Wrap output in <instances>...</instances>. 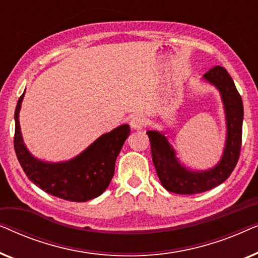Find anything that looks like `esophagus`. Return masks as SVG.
Instances as JSON below:
<instances>
[{"mask_svg":"<svg viewBox=\"0 0 258 258\" xmlns=\"http://www.w3.org/2000/svg\"><path fill=\"white\" fill-rule=\"evenodd\" d=\"M146 124H147L146 117L142 115H135L132 119H130V125H132V128L135 130L143 129L144 126H146Z\"/></svg>","mask_w":258,"mask_h":258,"instance_id":"34e87169","label":"esophagus"}]
</instances>
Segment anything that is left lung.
I'll return each mask as SVG.
<instances>
[{
    "mask_svg": "<svg viewBox=\"0 0 258 258\" xmlns=\"http://www.w3.org/2000/svg\"><path fill=\"white\" fill-rule=\"evenodd\" d=\"M203 79L218 89L224 105L227 140L221 161L214 168L203 171L190 170L179 163L171 144L163 133L147 132L157 176L168 191L192 195L210 190L231 175L241 153L243 102L234 81L223 67L216 66L204 74Z\"/></svg>",
    "mask_w": 258,
    "mask_h": 258,
    "instance_id": "left-lung-1",
    "label": "left lung"
}]
</instances>
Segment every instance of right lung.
<instances>
[{
	"mask_svg": "<svg viewBox=\"0 0 258 258\" xmlns=\"http://www.w3.org/2000/svg\"><path fill=\"white\" fill-rule=\"evenodd\" d=\"M24 93L15 109L14 148L28 178L45 192L70 202H87L102 195L114 176L116 158L130 135V126L123 124L103 134L69 161L50 163L37 160L27 149L21 134L19 115Z\"/></svg>",
	"mask_w": 258,
	"mask_h": 258,
	"instance_id": "1",
	"label": "right lung"
}]
</instances>
